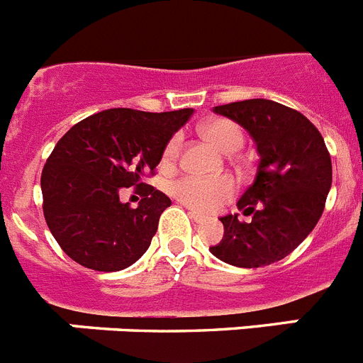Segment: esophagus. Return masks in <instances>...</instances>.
Returning <instances> with one entry per match:
<instances>
[{"label":"esophagus","mask_w":363,"mask_h":363,"mask_svg":"<svg viewBox=\"0 0 363 363\" xmlns=\"http://www.w3.org/2000/svg\"><path fill=\"white\" fill-rule=\"evenodd\" d=\"M189 216L196 221V223H205V221H207V218L201 216V214H198V213H194V211H189Z\"/></svg>","instance_id":"obj_1"}]
</instances>
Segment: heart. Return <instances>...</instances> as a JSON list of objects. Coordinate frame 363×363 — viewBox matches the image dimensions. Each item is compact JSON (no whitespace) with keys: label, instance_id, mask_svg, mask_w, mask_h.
<instances>
[{"label":"heart","instance_id":"obj_1","mask_svg":"<svg viewBox=\"0 0 363 363\" xmlns=\"http://www.w3.org/2000/svg\"><path fill=\"white\" fill-rule=\"evenodd\" d=\"M203 136L213 142L218 149L233 152L238 150L243 143V134L238 125L230 120H213L201 127ZM184 136L174 134L163 149V162L174 163L179 156ZM169 192L179 201L198 213H211L230 200L236 192V184L230 176L218 178H201L194 174H184L172 179L169 184Z\"/></svg>","mask_w":363,"mask_h":363}]
</instances>
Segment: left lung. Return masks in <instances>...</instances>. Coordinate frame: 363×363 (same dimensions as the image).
Returning <instances> with one entry per match:
<instances>
[{"label": "left lung", "mask_w": 363, "mask_h": 363, "mask_svg": "<svg viewBox=\"0 0 363 363\" xmlns=\"http://www.w3.org/2000/svg\"><path fill=\"white\" fill-rule=\"evenodd\" d=\"M249 130L259 154L255 182L238 200V214L220 218L223 240L216 258L255 269L285 258L309 236L325 207L333 165L320 130L301 112L271 101L245 99L214 107Z\"/></svg>", "instance_id": "left-lung-1"}]
</instances>
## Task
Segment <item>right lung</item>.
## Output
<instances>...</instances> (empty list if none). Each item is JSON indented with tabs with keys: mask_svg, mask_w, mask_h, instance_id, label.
I'll return each instance as SVG.
<instances>
[{
	"mask_svg": "<svg viewBox=\"0 0 363 363\" xmlns=\"http://www.w3.org/2000/svg\"><path fill=\"white\" fill-rule=\"evenodd\" d=\"M192 112L107 108L67 130L45 163L41 192L45 221L69 258L104 272L142 258L171 205L142 178L154 174L167 142ZM129 186L143 196L136 210L119 201Z\"/></svg>",
	"mask_w": 363,
	"mask_h": 363,
	"instance_id": "1",
	"label": "right lung"
}]
</instances>
